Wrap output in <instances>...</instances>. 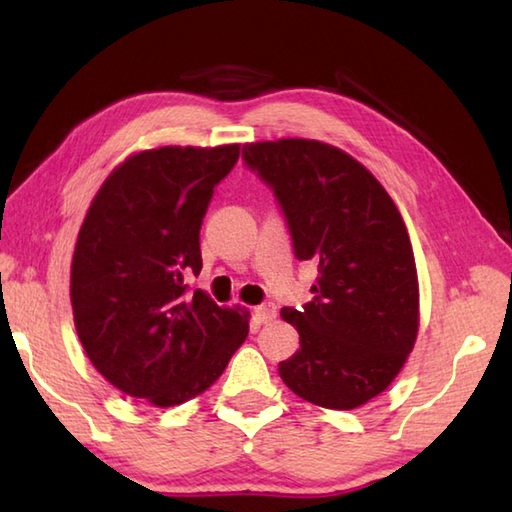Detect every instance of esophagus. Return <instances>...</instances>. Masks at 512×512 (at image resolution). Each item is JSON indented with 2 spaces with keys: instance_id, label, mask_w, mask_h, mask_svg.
<instances>
[{
  "instance_id": "1",
  "label": "esophagus",
  "mask_w": 512,
  "mask_h": 512,
  "mask_svg": "<svg viewBox=\"0 0 512 512\" xmlns=\"http://www.w3.org/2000/svg\"><path fill=\"white\" fill-rule=\"evenodd\" d=\"M253 312H255V319L259 323H270L277 317V308L273 306V303H264V306H257Z\"/></svg>"
}]
</instances>
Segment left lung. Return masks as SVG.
Segmentation results:
<instances>
[{"label": "left lung", "instance_id": "obj_1", "mask_svg": "<svg viewBox=\"0 0 512 512\" xmlns=\"http://www.w3.org/2000/svg\"><path fill=\"white\" fill-rule=\"evenodd\" d=\"M242 158L273 189L297 259L319 266L314 299L281 310L301 347L279 376L312 405L361 407L391 385L418 336V273L402 215L339 147L266 140L244 145Z\"/></svg>", "mask_w": 512, "mask_h": 512}]
</instances>
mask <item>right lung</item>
<instances>
[{
    "instance_id": "1",
    "label": "right lung",
    "mask_w": 512,
    "mask_h": 512,
    "mask_svg": "<svg viewBox=\"0 0 512 512\" xmlns=\"http://www.w3.org/2000/svg\"><path fill=\"white\" fill-rule=\"evenodd\" d=\"M239 145L158 147L101 184L76 239L70 299L85 354L123 394L182 405L222 376L248 336V312L220 308L200 275V228Z\"/></svg>"
}]
</instances>
